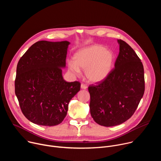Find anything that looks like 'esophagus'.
<instances>
[{
  "instance_id": "34e87169",
  "label": "esophagus",
  "mask_w": 161,
  "mask_h": 161,
  "mask_svg": "<svg viewBox=\"0 0 161 161\" xmlns=\"http://www.w3.org/2000/svg\"><path fill=\"white\" fill-rule=\"evenodd\" d=\"M81 88L82 89H86V88H87V86H86V85L83 84V83H81Z\"/></svg>"
}]
</instances>
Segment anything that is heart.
<instances>
[{
    "label": "heart",
    "mask_w": 161,
    "mask_h": 161,
    "mask_svg": "<svg viewBox=\"0 0 161 161\" xmlns=\"http://www.w3.org/2000/svg\"><path fill=\"white\" fill-rule=\"evenodd\" d=\"M74 61L68 62V69L76 76L80 75V69L85 71L89 81L98 83L104 80L113 67V52L101 45H92L78 50L73 56Z\"/></svg>",
    "instance_id": "heart-1"
}]
</instances>
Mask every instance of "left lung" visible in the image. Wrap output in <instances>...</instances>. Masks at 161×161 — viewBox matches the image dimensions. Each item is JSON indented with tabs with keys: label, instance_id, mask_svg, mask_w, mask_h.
Instances as JSON below:
<instances>
[{
	"label": "left lung",
	"instance_id": "left-lung-1",
	"mask_svg": "<svg viewBox=\"0 0 161 161\" xmlns=\"http://www.w3.org/2000/svg\"><path fill=\"white\" fill-rule=\"evenodd\" d=\"M117 41L120 51L114 69L104 81L88 87L91 116L105 127L118 125L129 119L145 92L141 60L127 43Z\"/></svg>",
	"mask_w": 161,
	"mask_h": 161
}]
</instances>
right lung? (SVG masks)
<instances>
[{
  "label": "right lung",
  "mask_w": 161,
  "mask_h": 161,
  "mask_svg": "<svg viewBox=\"0 0 161 161\" xmlns=\"http://www.w3.org/2000/svg\"><path fill=\"white\" fill-rule=\"evenodd\" d=\"M69 44L67 41L36 42L18 63L15 94L23 114L34 124H60L69 103L80 90V82H67L62 76Z\"/></svg>",
  "instance_id": "add662e5"
}]
</instances>
